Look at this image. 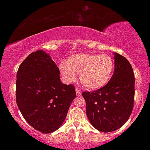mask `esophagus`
I'll return each mask as SVG.
<instances>
[{"label": "esophagus", "mask_w": 150, "mask_h": 150, "mask_svg": "<svg viewBox=\"0 0 150 150\" xmlns=\"http://www.w3.org/2000/svg\"><path fill=\"white\" fill-rule=\"evenodd\" d=\"M75 92H76L77 96H80L81 95V93H82V92H81V91L78 88L75 89Z\"/></svg>", "instance_id": "obj_1"}]
</instances>
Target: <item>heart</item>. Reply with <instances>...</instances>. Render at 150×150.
I'll list each match as a JSON object with an SVG mask.
<instances>
[{
    "instance_id": "b5f03b06",
    "label": "heart",
    "mask_w": 150,
    "mask_h": 150,
    "mask_svg": "<svg viewBox=\"0 0 150 150\" xmlns=\"http://www.w3.org/2000/svg\"><path fill=\"white\" fill-rule=\"evenodd\" d=\"M114 68L111 56L99 53H77L68 57L66 63L59 64L60 72L67 82L75 81L79 73L82 85L89 89L104 87L111 80Z\"/></svg>"
}]
</instances>
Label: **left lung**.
<instances>
[{
    "mask_svg": "<svg viewBox=\"0 0 150 150\" xmlns=\"http://www.w3.org/2000/svg\"><path fill=\"white\" fill-rule=\"evenodd\" d=\"M115 69L111 80L102 88L82 93L87 116L94 128L110 132L119 129L131 115L135 95L132 68L125 57L113 53Z\"/></svg>",
    "mask_w": 150,
    "mask_h": 150,
    "instance_id": "left-lung-1",
    "label": "left lung"
}]
</instances>
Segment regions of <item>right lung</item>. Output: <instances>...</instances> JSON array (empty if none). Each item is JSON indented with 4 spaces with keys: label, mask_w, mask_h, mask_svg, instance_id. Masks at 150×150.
I'll list each match as a JSON object with an SVG mask.
<instances>
[{
    "label": "right lung",
    "mask_w": 150,
    "mask_h": 150,
    "mask_svg": "<svg viewBox=\"0 0 150 150\" xmlns=\"http://www.w3.org/2000/svg\"><path fill=\"white\" fill-rule=\"evenodd\" d=\"M60 71L43 50L30 53L17 73L16 102L26 121L35 130L51 133L63 124L76 97L73 85L63 84Z\"/></svg>",
    "instance_id": "add662e5"
}]
</instances>
